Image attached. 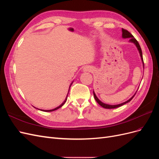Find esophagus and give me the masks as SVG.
<instances>
[{"mask_svg":"<svg viewBox=\"0 0 159 159\" xmlns=\"http://www.w3.org/2000/svg\"><path fill=\"white\" fill-rule=\"evenodd\" d=\"M84 70L85 71H91V69L89 68H84Z\"/></svg>","mask_w":159,"mask_h":159,"instance_id":"34e87169","label":"esophagus"}]
</instances>
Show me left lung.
Returning a JSON list of instances; mask_svg holds the SVG:
<instances>
[{
	"label": "left lung",
	"instance_id": "left-lung-1",
	"mask_svg": "<svg viewBox=\"0 0 159 159\" xmlns=\"http://www.w3.org/2000/svg\"><path fill=\"white\" fill-rule=\"evenodd\" d=\"M122 37H123V38H130L129 41L133 42V43H134V44H135V46H137V49H138V50H139V54H140V56H141V60H142V61H143V68H144V61H143V58L142 50H141V46H140V45H139V42H137V40L135 39V38H134V36H133L130 33L128 30H125V29H123V28H122ZM135 94H136V93H135ZM135 94H134V95H135ZM134 95L133 96V97H132L131 99H129V100H127V102H125L122 103H121V104L112 105L105 104V103H103V102H101V101L97 98V96H96V95L95 94L94 91H93L94 98H95V99L96 100V102H97L101 105V106L103 107V108H105V109H115V108H117V107H120V106H122V105H125V103L129 102L130 101H131V100L133 98Z\"/></svg>",
	"mask_w": 159,
	"mask_h": 159
}]
</instances>
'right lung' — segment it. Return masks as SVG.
Instances as JSON below:
<instances>
[{"label": "right lung", "instance_id": "1", "mask_svg": "<svg viewBox=\"0 0 159 159\" xmlns=\"http://www.w3.org/2000/svg\"><path fill=\"white\" fill-rule=\"evenodd\" d=\"M72 84V83L71 84V85ZM71 85H70V86H71ZM70 90V89H69ZM67 98H68V95H67V97H66V99L64 100V102L62 103L60 106H58V107H57L56 108H55V109H51V110H42L43 111H46V112H50V111H55V110H56V109H59V108H60L61 107H62L64 105V104L66 103V100H67Z\"/></svg>", "mask_w": 159, "mask_h": 159}]
</instances>
